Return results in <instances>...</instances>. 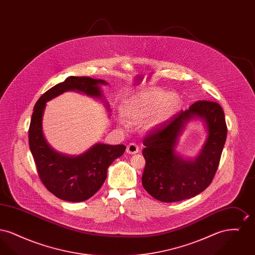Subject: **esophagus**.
<instances>
[{"mask_svg":"<svg viewBox=\"0 0 255 255\" xmlns=\"http://www.w3.org/2000/svg\"><path fill=\"white\" fill-rule=\"evenodd\" d=\"M138 151H139V147L137 146V144H135V143H133V142L128 144L127 148H126V152H127L128 154H130V155L136 154Z\"/></svg>","mask_w":255,"mask_h":255,"instance_id":"obj_1","label":"esophagus"}]
</instances>
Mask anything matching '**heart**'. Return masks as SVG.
Here are the masks:
<instances>
[{
	"label": "heart",
	"instance_id": "1",
	"mask_svg": "<svg viewBox=\"0 0 255 255\" xmlns=\"http://www.w3.org/2000/svg\"><path fill=\"white\" fill-rule=\"evenodd\" d=\"M181 99L176 93L161 90H146L135 94L122 105V116L131 123L146 121L143 128L153 130L168 122L178 112ZM120 123L126 126L122 120Z\"/></svg>",
	"mask_w": 255,
	"mask_h": 255
}]
</instances>
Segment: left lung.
I'll return each mask as SVG.
<instances>
[{
	"mask_svg": "<svg viewBox=\"0 0 255 255\" xmlns=\"http://www.w3.org/2000/svg\"><path fill=\"white\" fill-rule=\"evenodd\" d=\"M196 118L206 124V142L197 157L183 159L175 152V146L186 124ZM227 133L222 107L213 101L200 100L147 133L142 141L144 189L164 203L180 202L203 192L217 171Z\"/></svg>",
	"mask_w": 255,
	"mask_h": 255,
	"instance_id": "obj_1",
	"label": "left lung"
}]
</instances>
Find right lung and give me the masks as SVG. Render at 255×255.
Segmentation results:
<instances>
[{
    "label": "right lung",
    "mask_w": 255,
    "mask_h": 255,
    "mask_svg": "<svg viewBox=\"0 0 255 255\" xmlns=\"http://www.w3.org/2000/svg\"><path fill=\"white\" fill-rule=\"evenodd\" d=\"M101 79L70 76L52 87L38 99L28 130V143L36 164L39 178L46 188L57 198L68 202H83L97 193L107 178V170L116 158L122 157L126 147L97 143L85 153L68 156L56 152L45 139L42 121L46 103L68 91L100 98ZM109 108V106H107Z\"/></svg>",
    "instance_id": "1"
}]
</instances>
